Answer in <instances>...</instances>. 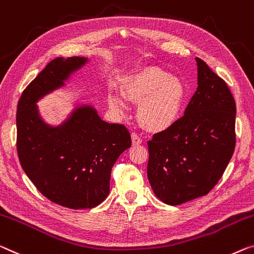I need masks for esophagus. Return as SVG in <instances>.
I'll return each mask as SVG.
<instances>
[{
    "mask_svg": "<svg viewBox=\"0 0 254 254\" xmlns=\"http://www.w3.org/2000/svg\"><path fill=\"white\" fill-rule=\"evenodd\" d=\"M131 140H132V145H133V146H138L142 142V139L140 138L137 133H132L131 134Z\"/></svg>",
    "mask_w": 254,
    "mask_h": 254,
    "instance_id": "obj_1",
    "label": "esophagus"
}]
</instances>
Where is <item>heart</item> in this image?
I'll return each mask as SVG.
<instances>
[{"instance_id": "heart-1", "label": "heart", "mask_w": 254, "mask_h": 254, "mask_svg": "<svg viewBox=\"0 0 254 254\" xmlns=\"http://www.w3.org/2000/svg\"><path fill=\"white\" fill-rule=\"evenodd\" d=\"M122 93L127 101L139 104L138 122L149 132H163L175 126L186 100L183 81L156 66L145 67L127 76ZM108 105L116 113L124 111L122 98L116 93H109Z\"/></svg>"}]
</instances>
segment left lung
I'll use <instances>...</instances> for the list:
<instances>
[{
  "label": "left lung",
  "instance_id": "1",
  "mask_svg": "<svg viewBox=\"0 0 254 254\" xmlns=\"http://www.w3.org/2000/svg\"><path fill=\"white\" fill-rule=\"evenodd\" d=\"M197 89L184 116L148 141L147 176L169 205L206 195L224 175L235 149L236 104L228 85L202 59Z\"/></svg>",
  "mask_w": 254,
  "mask_h": 254
}]
</instances>
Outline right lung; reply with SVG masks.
Here are the masks:
<instances>
[{"label":"right lung","instance_id":"right-lung-1","mask_svg":"<svg viewBox=\"0 0 254 254\" xmlns=\"http://www.w3.org/2000/svg\"><path fill=\"white\" fill-rule=\"evenodd\" d=\"M89 62L85 57L51 60L24 90L17 108V150L26 175L51 202L69 209H92L109 194L113 165L131 147L122 124H109L91 105H79L52 127L36 103L65 85Z\"/></svg>","mask_w":254,"mask_h":254}]
</instances>
